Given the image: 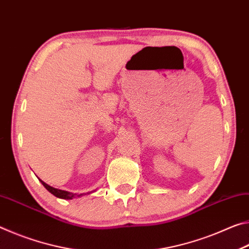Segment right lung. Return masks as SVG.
I'll use <instances>...</instances> for the list:
<instances>
[{"label": "right lung", "instance_id": "right-lung-1", "mask_svg": "<svg viewBox=\"0 0 249 249\" xmlns=\"http://www.w3.org/2000/svg\"><path fill=\"white\" fill-rule=\"evenodd\" d=\"M39 181L41 182V184H43L44 187H45L46 189H47V190H48L50 193H52V195H53L54 196L59 197V199L71 200V199H73V197H81L82 196H86V193H80V195H78V193H72V192L65 191V190H59V189H56V188H53V187H50L49 184L45 183L43 180L39 179ZM88 193H90V192H88ZM88 193H87V195H88Z\"/></svg>", "mask_w": 249, "mask_h": 249}]
</instances>
